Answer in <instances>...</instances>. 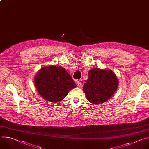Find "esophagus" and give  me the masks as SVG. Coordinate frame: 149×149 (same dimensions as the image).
<instances>
[{
	"mask_svg": "<svg viewBox=\"0 0 149 149\" xmlns=\"http://www.w3.org/2000/svg\"><path fill=\"white\" fill-rule=\"evenodd\" d=\"M77 84L78 85V86L79 87L81 86V82L80 81H78L77 82Z\"/></svg>",
	"mask_w": 149,
	"mask_h": 149,
	"instance_id": "34e87169",
	"label": "esophagus"
}]
</instances>
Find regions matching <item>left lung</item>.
I'll return each instance as SVG.
<instances>
[{
	"label": "left lung",
	"instance_id": "left-lung-1",
	"mask_svg": "<svg viewBox=\"0 0 149 149\" xmlns=\"http://www.w3.org/2000/svg\"><path fill=\"white\" fill-rule=\"evenodd\" d=\"M118 86V79L113 71L96 68L89 71L88 79L84 83L83 90L91 103L98 104L109 100Z\"/></svg>",
	"mask_w": 149,
	"mask_h": 149
}]
</instances>
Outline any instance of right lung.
I'll list each match as a JSON object with an SVG mask.
<instances>
[{"instance_id": "1", "label": "right lung", "mask_w": 149, "mask_h": 149, "mask_svg": "<svg viewBox=\"0 0 149 149\" xmlns=\"http://www.w3.org/2000/svg\"><path fill=\"white\" fill-rule=\"evenodd\" d=\"M34 83L39 95L51 102L62 100L77 87L65 68L52 65L42 68L35 77Z\"/></svg>"}]
</instances>
